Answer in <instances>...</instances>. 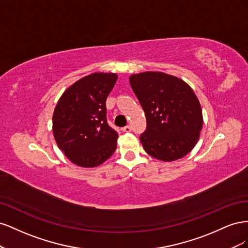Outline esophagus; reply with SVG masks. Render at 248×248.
Instances as JSON below:
<instances>
[{"label":"esophagus","instance_id":"esophagus-1","mask_svg":"<svg viewBox=\"0 0 248 248\" xmlns=\"http://www.w3.org/2000/svg\"><path fill=\"white\" fill-rule=\"evenodd\" d=\"M122 130H123L124 132H130V131H131V127H130V126H128V125H127V126L123 127Z\"/></svg>","mask_w":248,"mask_h":248}]
</instances>
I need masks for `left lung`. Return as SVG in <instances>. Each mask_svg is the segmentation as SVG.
Here are the masks:
<instances>
[{
	"label": "left lung",
	"instance_id": "1",
	"mask_svg": "<svg viewBox=\"0 0 248 248\" xmlns=\"http://www.w3.org/2000/svg\"><path fill=\"white\" fill-rule=\"evenodd\" d=\"M129 81L146 115L147 128L140 137L145 151L162 161L188 154L202 126L201 104L192 89L162 72L133 74Z\"/></svg>",
	"mask_w": 248,
	"mask_h": 248
}]
</instances>
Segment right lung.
I'll list each match as a JSON object with an SVG mask.
<instances>
[{
    "label": "right lung",
    "instance_id": "obj_1",
    "mask_svg": "<svg viewBox=\"0 0 248 248\" xmlns=\"http://www.w3.org/2000/svg\"><path fill=\"white\" fill-rule=\"evenodd\" d=\"M117 74L96 72L78 80L58 101L52 131L58 147L71 162L94 168L112 155L118 132L107 120V98Z\"/></svg>",
    "mask_w": 248,
    "mask_h": 248
}]
</instances>
